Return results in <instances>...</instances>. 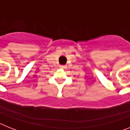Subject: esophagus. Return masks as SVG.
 Masks as SVG:
<instances>
[{
	"mask_svg": "<svg viewBox=\"0 0 130 130\" xmlns=\"http://www.w3.org/2000/svg\"><path fill=\"white\" fill-rule=\"evenodd\" d=\"M60 67L61 68H62V69H64V68H66V66H65V65H61V66H60Z\"/></svg>",
	"mask_w": 130,
	"mask_h": 130,
	"instance_id": "34e87169",
	"label": "esophagus"
}]
</instances>
